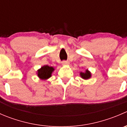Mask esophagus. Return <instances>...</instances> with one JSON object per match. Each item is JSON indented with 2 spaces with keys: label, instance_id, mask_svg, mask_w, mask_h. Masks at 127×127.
Returning <instances> with one entry per match:
<instances>
[{
  "label": "esophagus",
  "instance_id": "34e87169",
  "mask_svg": "<svg viewBox=\"0 0 127 127\" xmlns=\"http://www.w3.org/2000/svg\"><path fill=\"white\" fill-rule=\"evenodd\" d=\"M62 63H63V64L64 65V64H68L69 63L67 62V61H63V62H62Z\"/></svg>",
  "mask_w": 127,
  "mask_h": 127
}]
</instances>
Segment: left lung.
Masks as SVG:
<instances>
[{"label": "left lung", "mask_w": 127, "mask_h": 127, "mask_svg": "<svg viewBox=\"0 0 127 127\" xmlns=\"http://www.w3.org/2000/svg\"><path fill=\"white\" fill-rule=\"evenodd\" d=\"M80 77L82 78V79L87 80V79H90V78L91 77V76H92V74H91L90 72L88 71V69H87L86 71H85V72H80Z\"/></svg>", "instance_id": "8db88e82"}]
</instances>
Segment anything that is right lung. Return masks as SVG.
Masks as SVG:
<instances>
[{
  "label": "right lung",
  "instance_id": "obj_1",
  "mask_svg": "<svg viewBox=\"0 0 127 127\" xmlns=\"http://www.w3.org/2000/svg\"><path fill=\"white\" fill-rule=\"evenodd\" d=\"M54 70L55 69L52 66L45 65L38 70L37 75L42 80H46L52 76V74Z\"/></svg>",
  "mask_w": 127,
  "mask_h": 127
}]
</instances>
